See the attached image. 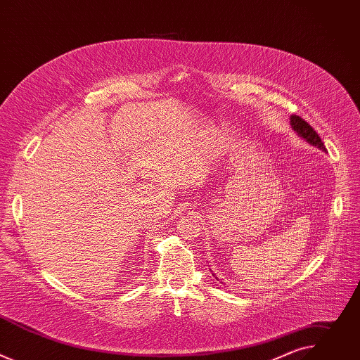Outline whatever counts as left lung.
Masks as SVG:
<instances>
[{
	"label": "left lung",
	"mask_w": 360,
	"mask_h": 360,
	"mask_svg": "<svg viewBox=\"0 0 360 360\" xmlns=\"http://www.w3.org/2000/svg\"><path fill=\"white\" fill-rule=\"evenodd\" d=\"M290 125H292L293 131H296V134L299 136H302L306 142H309L311 145H314V146H316L319 149L326 150V148H325L321 136L318 135V132L309 124H307L304 120H302L297 115H292L290 117Z\"/></svg>",
	"instance_id": "obj_1"
}]
</instances>
